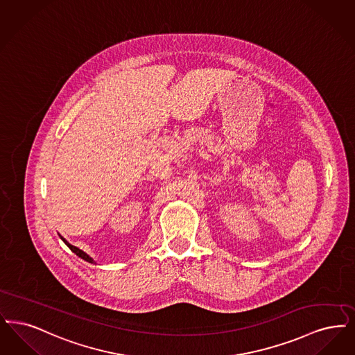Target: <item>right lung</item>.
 <instances>
[{"instance_id": "obj_1", "label": "right lung", "mask_w": 355, "mask_h": 355, "mask_svg": "<svg viewBox=\"0 0 355 355\" xmlns=\"http://www.w3.org/2000/svg\"><path fill=\"white\" fill-rule=\"evenodd\" d=\"M61 239H62V240H63V243H64V244H66V245H67V247L70 248V249H71V250H73V252H74V253H76V254H77V256H79V257H80V259H83V260H85V261L94 262L93 259H92V257H90V256H89V254H86V253H85V252H83V250H80V249H79V248L74 247V245H71V244H69V243H67V241H66V240H64V239H63V237H61Z\"/></svg>"}]
</instances>
